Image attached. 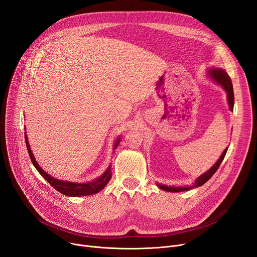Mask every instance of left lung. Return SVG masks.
<instances>
[{"mask_svg": "<svg viewBox=\"0 0 257 257\" xmlns=\"http://www.w3.org/2000/svg\"><path fill=\"white\" fill-rule=\"evenodd\" d=\"M208 76L214 81L215 83H218L220 86L223 87V89L226 91L227 93V102H228V106L229 109L231 111H233V105H234V94H233V86H232V82L231 79L229 77V75L222 69H219V67H211L207 71ZM228 150V148L224 150V152L222 153V155L220 156V158L217 160L215 163L208 171H206L204 174L200 175V176L195 180V183L193 185L190 186H168L165 184H159L156 183V185L160 188V190H164L167 192H172V193H178V192H185V191H190L192 188L198 187L203 185L205 182H207L211 177L212 175L217 172V170L219 169L220 165L222 164V161L226 155V152Z\"/></svg>", "mask_w": 257, "mask_h": 257, "instance_id": "8db88e82", "label": "left lung"}]
</instances>
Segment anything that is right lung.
<instances>
[{
	"label": "right lung",
	"instance_id": "1",
	"mask_svg": "<svg viewBox=\"0 0 257 257\" xmlns=\"http://www.w3.org/2000/svg\"><path fill=\"white\" fill-rule=\"evenodd\" d=\"M25 139H26V146L27 149H28L30 158L33 166L35 167V169L38 171V173L42 175V176L54 187L56 191H58L59 193L69 196V197H82V196H89V195H93L97 194L100 191H102L103 188L107 185V183L109 182L110 178H111V165L108 166L107 170L99 176L98 178H96L92 181L89 182H85V183H78V182H71V181H65V180H59L57 178L52 177L51 175H49L48 173H46L42 168L39 167V165L37 164V161L31 151V148L28 142V137H27L26 131H25ZM120 141V137H118L114 143V147L113 150H115L118 144Z\"/></svg>",
	"mask_w": 257,
	"mask_h": 257
}]
</instances>
